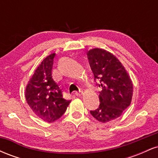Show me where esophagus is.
<instances>
[{
	"instance_id": "esophagus-1",
	"label": "esophagus",
	"mask_w": 158,
	"mask_h": 158,
	"mask_svg": "<svg viewBox=\"0 0 158 158\" xmlns=\"http://www.w3.org/2000/svg\"><path fill=\"white\" fill-rule=\"evenodd\" d=\"M75 94H76V95L77 96V97H81V96H82V94H83V92H82V91L76 92Z\"/></svg>"
}]
</instances>
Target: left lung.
<instances>
[{"mask_svg":"<svg viewBox=\"0 0 158 158\" xmlns=\"http://www.w3.org/2000/svg\"><path fill=\"white\" fill-rule=\"evenodd\" d=\"M94 80L99 79V108L90 110L95 119L107 123L118 118L130 106L133 84L126 68L115 56L100 48H94L87 53Z\"/></svg>","mask_w":158,"mask_h":158,"instance_id":"8db88e82","label":"left lung"}]
</instances>
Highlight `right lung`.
<instances>
[{"instance_id": "obj_1", "label": "right lung", "mask_w": 158, "mask_h": 158, "mask_svg": "<svg viewBox=\"0 0 158 158\" xmlns=\"http://www.w3.org/2000/svg\"><path fill=\"white\" fill-rule=\"evenodd\" d=\"M55 55L50 54L41 61L25 90L27 104L37 117L48 123L60 118L71 102L64 99L61 87L52 78Z\"/></svg>"}]
</instances>
